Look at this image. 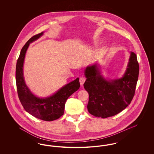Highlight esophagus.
Listing matches in <instances>:
<instances>
[{"label": "esophagus", "mask_w": 154, "mask_h": 154, "mask_svg": "<svg viewBox=\"0 0 154 154\" xmlns=\"http://www.w3.org/2000/svg\"><path fill=\"white\" fill-rule=\"evenodd\" d=\"M85 81V79L84 77H81L80 78V82L81 85H83Z\"/></svg>", "instance_id": "obj_1"}]
</instances>
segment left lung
<instances>
[{
	"instance_id": "left-lung-1",
	"label": "left lung",
	"mask_w": 154,
	"mask_h": 154,
	"mask_svg": "<svg viewBox=\"0 0 154 154\" xmlns=\"http://www.w3.org/2000/svg\"><path fill=\"white\" fill-rule=\"evenodd\" d=\"M139 73L137 55L133 52L124 76L119 79L106 80L97 64L88 66L85 70L87 80L84 87L89 94V112L96 117L106 118L124 110L134 95Z\"/></svg>"
}]
</instances>
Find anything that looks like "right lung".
I'll use <instances>...</instances> for the list:
<instances>
[{
	"instance_id": "right-lung-1",
	"label": "right lung",
	"mask_w": 154,
	"mask_h": 154,
	"mask_svg": "<svg viewBox=\"0 0 154 154\" xmlns=\"http://www.w3.org/2000/svg\"><path fill=\"white\" fill-rule=\"evenodd\" d=\"M43 32L33 37L23 45L17 62L15 80L19 99L23 107L32 116L45 121H52L63 116L67 98L80 87L79 79L66 84L55 94L45 98L34 95L26 86L23 75V65L26 50L30 43L42 36Z\"/></svg>"
}]
</instances>
